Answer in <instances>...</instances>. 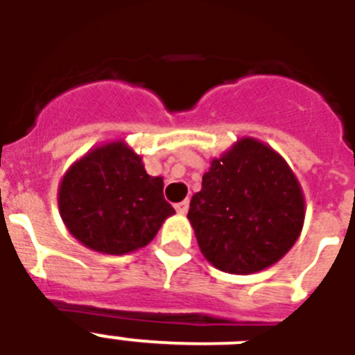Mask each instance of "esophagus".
<instances>
[{
    "label": "esophagus",
    "instance_id": "34e87169",
    "mask_svg": "<svg viewBox=\"0 0 355 355\" xmlns=\"http://www.w3.org/2000/svg\"><path fill=\"white\" fill-rule=\"evenodd\" d=\"M175 210L178 211V214H188L189 210V200H182V202H178V205H175Z\"/></svg>",
    "mask_w": 355,
    "mask_h": 355
}]
</instances>
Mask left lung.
<instances>
[{
	"instance_id": "8db88e82",
	"label": "left lung",
	"mask_w": 355,
	"mask_h": 355,
	"mask_svg": "<svg viewBox=\"0 0 355 355\" xmlns=\"http://www.w3.org/2000/svg\"><path fill=\"white\" fill-rule=\"evenodd\" d=\"M304 195L269 145L241 138L211 160L188 219L202 256L232 275H252L284 258L304 225Z\"/></svg>"
}]
</instances>
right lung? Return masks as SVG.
Returning a JSON list of instances; mask_svg holds the SVG:
<instances>
[{
	"label": "right lung",
	"instance_id": "right-lung-1",
	"mask_svg": "<svg viewBox=\"0 0 355 355\" xmlns=\"http://www.w3.org/2000/svg\"><path fill=\"white\" fill-rule=\"evenodd\" d=\"M58 210L69 234L103 254L145 247L173 216L164 180L150 177L125 141L96 147L69 167L58 188Z\"/></svg>",
	"mask_w": 355,
	"mask_h": 355
}]
</instances>
